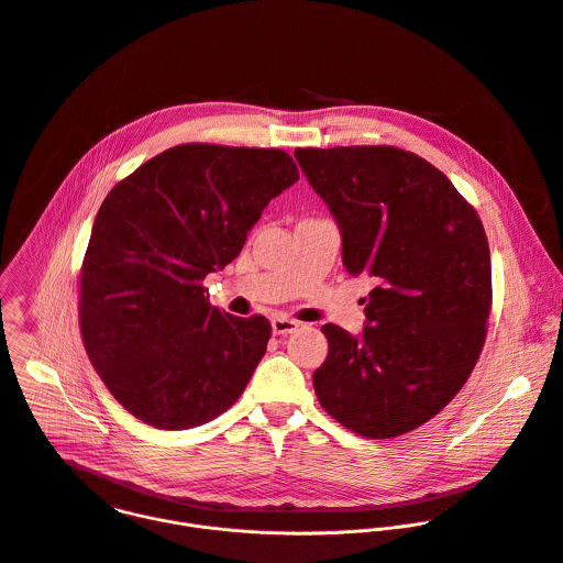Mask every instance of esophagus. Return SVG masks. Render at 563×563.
I'll use <instances>...</instances> for the list:
<instances>
[{
    "mask_svg": "<svg viewBox=\"0 0 563 563\" xmlns=\"http://www.w3.org/2000/svg\"><path fill=\"white\" fill-rule=\"evenodd\" d=\"M298 327H300V322L294 320V318H287V316H276V318L272 320V331H274L276 335L294 333V331H298Z\"/></svg>",
    "mask_w": 563,
    "mask_h": 563,
    "instance_id": "1",
    "label": "esophagus"
}]
</instances>
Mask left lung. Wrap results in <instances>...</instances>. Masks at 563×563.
Listing matches in <instances>:
<instances>
[{
    "label": "left lung",
    "mask_w": 563,
    "mask_h": 563,
    "mask_svg": "<svg viewBox=\"0 0 563 563\" xmlns=\"http://www.w3.org/2000/svg\"><path fill=\"white\" fill-rule=\"evenodd\" d=\"M294 156L342 230L344 267L376 283L362 338L322 327L318 402L362 438L405 435L457 396L482 353L493 305L484 225L446 174L413 152L340 145Z\"/></svg>",
    "instance_id": "left-lung-1"
}]
</instances>
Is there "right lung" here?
<instances>
[{"instance_id": "right-lung-1", "label": "right lung", "mask_w": 563, "mask_h": 563, "mask_svg": "<svg viewBox=\"0 0 563 563\" xmlns=\"http://www.w3.org/2000/svg\"><path fill=\"white\" fill-rule=\"evenodd\" d=\"M298 176L285 150L183 143L103 199L79 269V327L99 378L136 420L201 427L245 391L272 324L212 307L203 280Z\"/></svg>"}]
</instances>
